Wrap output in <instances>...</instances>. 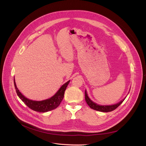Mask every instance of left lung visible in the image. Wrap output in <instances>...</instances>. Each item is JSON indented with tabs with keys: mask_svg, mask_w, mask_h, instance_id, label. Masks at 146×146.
Here are the masks:
<instances>
[{
	"mask_svg": "<svg viewBox=\"0 0 146 146\" xmlns=\"http://www.w3.org/2000/svg\"><path fill=\"white\" fill-rule=\"evenodd\" d=\"M85 100L87 104L89 105V107L93 109L96 110V111H102V112H110L112 111L113 110L116 109L119 105H120L122 102L123 101L125 100V99L121 101L120 102H119L115 105H99L93 102L92 100H90V99L88 98L87 92L85 91Z\"/></svg>",
	"mask_w": 146,
	"mask_h": 146,
	"instance_id": "left-lung-1",
	"label": "left lung"
}]
</instances>
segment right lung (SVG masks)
<instances>
[{
    "mask_svg": "<svg viewBox=\"0 0 146 146\" xmlns=\"http://www.w3.org/2000/svg\"><path fill=\"white\" fill-rule=\"evenodd\" d=\"M69 82L70 81H68V82L64 83L60 88V90L57 91L56 93L54 96H52V98L42 101H34L26 98L25 97H24L21 93V92H19L18 89H17L15 81L14 84L17 96H19V98L21 99V100L29 108L32 109V110H34L35 111L44 113L48 111H51L52 110H54L60 105V103L61 102V101H62L64 98L65 90L66 88H67Z\"/></svg>",
    "mask_w": 146,
    "mask_h": 146,
    "instance_id": "add662e5",
    "label": "right lung"
}]
</instances>
